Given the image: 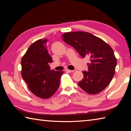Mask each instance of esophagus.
<instances>
[{
  "label": "esophagus",
  "instance_id": "esophagus-1",
  "mask_svg": "<svg viewBox=\"0 0 131 131\" xmlns=\"http://www.w3.org/2000/svg\"><path fill=\"white\" fill-rule=\"evenodd\" d=\"M65 71H66V72H69V73H70V72H74V70H69V69H65Z\"/></svg>",
  "mask_w": 131,
  "mask_h": 131
}]
</instances>
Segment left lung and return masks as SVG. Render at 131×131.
<instances>
[{
	"mask_svg": "<svg viewBox=\"0 0 131 131\" xmlns=\"http://www.w3.org/2000/svg\"><path fill=\"white\" fill-rule=\"evenodd\" d=\"M63 40L73 47L80 56L88 59V70L78 85L89 94H96L107 87L115 73L117 59L112 47L103 40L85 32H67Z\"/></svg>",
	"mask_w": 131,
	"mask_h": 131,
	"instance_id": "left-lung-1",
	"label": "left lung"
}]
</instances>
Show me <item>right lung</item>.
Returning <instances> with one entry per match:
<instances>
[{
    "instance_id": "1",
    "label": "right lung",
    "mask_w": 131,
    "mask_h": 131,
    "mask_svg": "<svg viewBox=\"0 0 131 131\" xmlns=\"http://www.w3.org/2000/svg\"><path fill=\"white\" fill-rule=\"evenodd\" d=\"M47 39H40L31 44L21 59L23 79L28 88L37 97L48 99L58 89L63 71L51 70L53 62L47 50Z\"/></svg>"
}]
</instances>
